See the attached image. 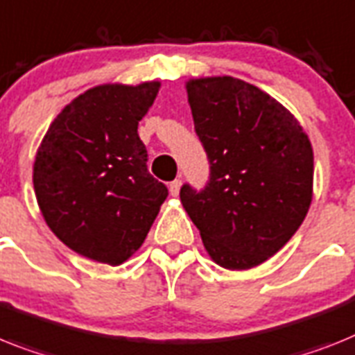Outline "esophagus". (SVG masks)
Returning <instances> with one entry per match:
<instances>
[{
	"label": "esophagus",
	"instance_id": "1",
	"mask_svg": "<svg viewBox=\"0 0 355 355\" xmlns=\"http://www.w3.org/2000/svg\"><path fill=\"white\" fill-rule=\"evenodd\" d=\"M180 187H182V182H180V180H173V182L169 184V193H171L173 196H177L178 193H180Z\"/></svg>",
	"mask_w": 355,
	"mask_h": 355
}]
</instances>
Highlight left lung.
<instances>
[{
    "mask_svg": "<svg viewBox=\"0 0 355 355\" xmlns=\"http://www.w3.org/2000/svg\"><path fill=\"white\" fill-rule=\"evenodd\" d=\"M186 92L211 178L200 193L184 186L180 202L214 263L252 269L276 254L309 213L311 139L284 104L242 79L196 77Z\"/></svg>",
    "mask_w": 355,
    "mask_h": 355,
    "instance_id": "left-lung-1",
    "label": "left lung"
}]
</instances>
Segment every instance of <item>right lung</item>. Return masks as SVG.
Returning a JSON list of instances; mask_svg holds the SVG:
<instances>
[{"label": "right lung", "mask_w": 355, "mask_h": 355, "mask_svg": "<svg viewBox=\"0 0 355 355\" xmlns=\"http://www.w3.org/2000/svg\"><path fill=\"white\" fill-rule=\"evenodd\" d=\"M160 81L106 83L68 103L34 160V191L44 222L77 254L121 265L132 258L168 196L148 173L139 121Z\"/></svg>", "instance_id": "add662e5"}]
</instances>
